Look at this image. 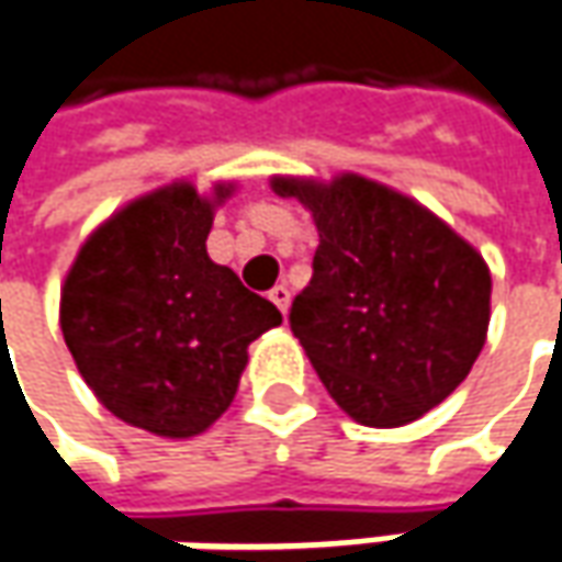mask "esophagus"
Masks as SVG:
<instances>
[{"label":"esophagus","mask_w":562,"mask_h":562,"mask_svg":"<svg viewBox=\"0 0 562 562\" xmlns=\"http://www.w3.org/2000/svg\"><path fill=\"white\" fill-rule=\"evenodd\" d=\"M270 301H273V304L280 307L282 314H285V311H289V301H292V292H289V285H273V289H270Z\"/></svg>","instance_id":"1"}]
</instances>
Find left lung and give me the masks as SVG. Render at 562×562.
<instances>
[{"label":"left lung","mask_w":562,"mask_h":562,"mask_svg":"<svg viewBox=\"0 0 562 562\" xmlns=\"http://www.w3.org/2000/svg\"><path fill=\"white\" fill-rule=\"evenodd\" d=\"M317 226L314 277L292 333L360 426L395 429L470 376L488 336L492 270L426 204L360 173L270 177Z\"/></svg>","instance_id":"obj_1"}]
</instances>
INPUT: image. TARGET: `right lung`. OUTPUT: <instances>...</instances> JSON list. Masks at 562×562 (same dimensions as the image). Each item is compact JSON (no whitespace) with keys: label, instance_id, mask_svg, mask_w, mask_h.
<instances>
[{"label":"right lung","instance_id":"add662e5","mask_svg":"<svg viewBox=\"0 0 562 562\" xmlns=\"http://www.w3.org/2000/svg\"><path fill=\"white\" fill-rule=\"evenodd\" d=\"M236 183L189 180L117 207L80 245L58 323L80 376L117 419L161 438L211 429L233 404L248 345L282 314L207 258L214 211Z\"/></svg>","mask_w":562,"mask_h":562}]
</instances>
